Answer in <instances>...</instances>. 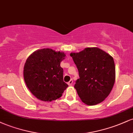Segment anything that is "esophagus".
Listing matches in <instances>:
<instances>
[{"label": "esophagus", "instance_id": "1", "mask_svg": "<svg viewBox=\"0 0 133 133\" xmlns=\"http://www.w3.org/2000/svg\"><path fill=\"white\" fill-rule=\"evenodd\" d=\"M72 83H73V80L72 79H71V80L68 82V84L69 86H72Z\"/></svg>", "mask_w": 133, "mask_h": 133}]
</instances>
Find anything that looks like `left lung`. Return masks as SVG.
<instances>
[{
  "label": "left lung",
  "mask_w": 133,
  "mask_h": 133,
  "mask_svg": "<svg viewBox=\"0 0 133 133\" xmlns=\"http://www.w3.org/2000/svg\"><path fill=\"white\" fill-rule=\"evenodd\" d=\"M79 71L74 88L87 105L103 102L110 94L115 82L116 71L112 56L97 47H88L71 53Z\"/></svg>",
  "instance_id": "left-lung-1"
}]
</instances>
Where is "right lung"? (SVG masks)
<instances>
[{"label": "right lung", "mask_w": 133, "mask_h": 133, "mask_svg": "<svg viewBox=\"0 0 133 133\" xmlns=\"http://www.w3.org/2000/svg\"><path fill=\"white\" fill-rule=\"evenodd\" d=\"M65 55L51 49L34 52L24 64V78L32 94L39 100L51 102L62 96L68 85L63 81L61 62Z\"/></svg>", "instance_id": "obj_1"}]
</instances>
